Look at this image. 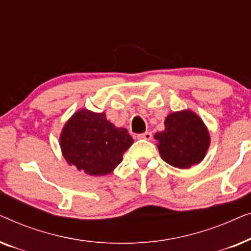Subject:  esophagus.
<instances>
[{
    "instance_id": "1",
    "label": "esophagus",
    "mask_w": 251,
    "mask_h": 251,
    "mask_svg": "<svg viewBox=\"0 0 251 251\" xmlns=\"http://www.w3.org/2000/svg\"><path fill=\"white\" fill-rule=\"evenodd\" d=\"M137 138L144 139V140H151V139H152V133H151L150 131H146V132L140 133V135L137 136Z\"/></svg>"
}]
</instances>
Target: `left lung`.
I'll use <instances>...</instances> for the list:
<instances>
[{
	"label": "left lung",
	"mask_w": 251,
	"mask_h": 251,
	"mask_svg": "<svg viewBox=\"0 0 251 251\" xmlns=\"http://www.w3.org/2000/svg\"><path fill=\"white\" fill-rule=\"evenodd\" d=\"M160 155L170 166L187 169L204 159L210 136L200 116L190 109L174 112L164 120V130L154 135Z\"/></svg>",
	"instance_id": "1"
}]
</instances>
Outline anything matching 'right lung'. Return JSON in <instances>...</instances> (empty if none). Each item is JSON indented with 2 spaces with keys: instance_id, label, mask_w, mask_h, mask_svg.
<instances>
[{
  "instance_id": "right-lung-1",
  "label": "right lung",
  "mask_w": 251,
  "mask_h": 251,
  "mask_svg": "<svg viewBox=\"0 0 251 251\" xmlns=\"http://www.w3.org/2000/svg\"><path fill=\"white\" fill-rule=\"evenodd\" d=\"M60 149L70 166L91 176H104L121 163L133 139L116 128L106 114L82 108L72 115L60 133Z\"/></svg>"
}]
</instances>
